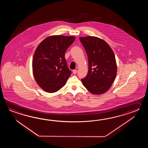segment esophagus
I'll list each match as a JSON object with an SVG mask.
<instances>
[{
	"instance_id": "34e87169",
	"label": "esophagus",
	"mask_w": 148,
	"mask_h": 148,
	"mask_svg": "<svg viewBox=\"0 0 148 148\" xmlns=\"http://www.w3.org/2000/svg\"><path fill=\"white\" fill-rule=\"evenodd\" d=\"M73 74H75H75H76V73H77V70H73Z\"/></svg>"
}]
</instances>
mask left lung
Listing matches in <instances>:
<instances>
[{"label":"left lung","instance_id":"1","mask_svg":"<svg viewBox=\"0 0 148 148\" xmlns=\"http://www.w3.org/2000/svg\"><path fill=\"white\" fill-rule=\"evenodd\" d=\"M87 53L88 72L82 84L91 94L101 95L110 89L116 77L117 66L113 51L107 43L95 36L79 38Z\"/></svg>","mask_w":148,"mask_h":148}]
</instances>
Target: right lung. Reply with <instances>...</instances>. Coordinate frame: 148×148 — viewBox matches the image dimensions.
Returning <instances> with one entry per match:
<instances>
[{"label": "right lung", "mask_w": 148, "mask_h": 148, "mask_svg": "<svg viewBox=\"0 0 148 148\" xmlns=\"http://www.w3.org/2000/svg\"><path fill=\"white\" fill-rule=\"evenodd\" d=\"M75 40L73 36L54 35L38 45L33 58V73L36 82L44 91L54 92L66 84L71 71L64 55Z\"/></svg>", "instance_id": "add662e5"}]
</instances>
